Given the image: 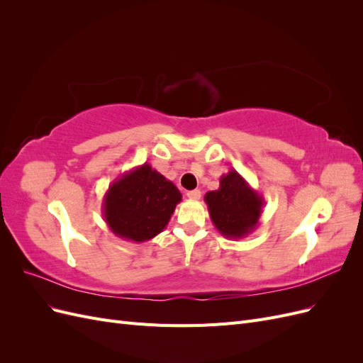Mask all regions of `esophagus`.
Here are the masks:
<instances>
[{
    "label": "esophagus",
    "mask_w": 363,
    "mask_h": 363,
    "mask_svg": "<svg viewBox=\"0 0 363 363\" xmlns=\"http://www.w3.org/2000/svg\"><path fill=\"white\" fill-rule=\"evenodd\" d=\"M186 195H188L189 200H200L201 199V191L200 189H194V191H189Z\"/></svg>",
    "instance_id": "esophagus-1"
}]
</instances>
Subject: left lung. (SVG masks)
I'll use <instances>...</instances> for the list:
<instances>
[{
    "label": "left lung",
    "instance_id": "obj_1",
    "mask_svg": "<svg viewBox=\"0 0 363 363\" xmlns=\"http://www.w3.org/2000/svg\"><path fill=\"white\" fill-rule=\"evenodd\" d=\"M216 230L227 239H242L259 224L263 196L251 188L238 171L230 169L219 179V188L204 195Z\"/></svg>",
    "mask_w": 363,
    "mask_h": 363
}]
</instances>
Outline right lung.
Returning <instances> with one entry per match:
<instances>
[{
  "mask_svg": "<svg viewBox=\"0 0 363 363\" xmlns=\"http://www.w3.org/2000/svg\"><path fill=\"white\" fill-rule=\"evenodd\" d=\"M180 201L177 186L144 163L108 186L103 216L118 238L145 242L163 232Z\"/></svg>",
  "mask_w": 363,
  "mask_h": 363,
  "instance_id": "add662e5",
  "label": "right lung"
}]
</instances>
